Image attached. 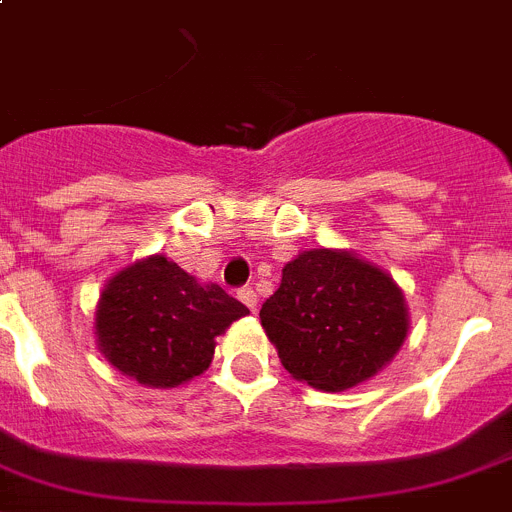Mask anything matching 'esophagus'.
<instances>
[{"mask_svg":"<svg viewBox=\"0 0 512 512\" xmlns=\"http://www.w3.org/2000/svg\"><path fill=\"white\" fill-rule=\"evenodd\" d=\"M237 299L242 301L244 306H247V309L250 311H255L257 309V296H255V291H252L250 286H244V288H239V293H237Z\"/></svg>","mask_w":512,"mask_h":512,"instance_id":"obj_1","label":"esophagus"}]
</instances>
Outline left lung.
<instances>
[{
  "mask_svg": "<svg viewBox=\"0 0 512 512\" xmlns=\"http://www.w3.org/2000/svg\"><path fill=\"white\" fill-rule=\"evenodd\" d=\"M260 322L293 379L345 391L394 361L410 332V309L379 265L319 247L286 262Z\"/></svg>",
  "mask_w": 512,
  "mask_h": 512,
  "instance_id": "left-lung-1",
  "label": "left lung"
}]
</instances>
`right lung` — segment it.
<instances>
[{
	"label": "right lung",
	"mask_w": 512,
	"mask_h": 512,
	"mask_svg": "<svg viewBox=\"0 0 512 512\" xmlns=\"http://www.w3.org/2000/svg\"><path fill=\"white\" fill-rule=\"evenodd\" d=\"M250 309L164 255L131 262L105 283L95 311L97 348L113 368L151 389H175L213 361L216 337Z\"/></svg>",
	"instance_id": "right-lung-1"
}]
</instances>
